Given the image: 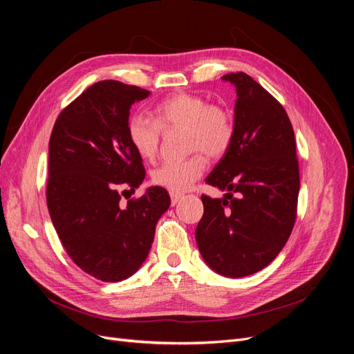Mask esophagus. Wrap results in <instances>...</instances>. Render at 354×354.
<instances>
[{
  "label": "esophagus",
  "instance_id": "obj_1",
  "mask_svg": "<svg viewBox=\"0 0 354 354\" xmlns=\"http://www.w3.org/2000/svg\"><path fill=\"white\" fill-rule=\"evenodd\" d=\"M169 198H171V203L176 205V203H178L180 199L183 198V194H177V192H169Z\"/></svg>",
  "mask_w": 354,
  "mask_h": 354
}]
</instances>
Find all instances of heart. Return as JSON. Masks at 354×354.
Wrapping results in <instances>:
<instances>
[{
  "instance_id": "b5f03b06",
  "label": "heart",
  "mask_w": 354,
  "mask_h": 354,
  "mask_svg": "<svg viewBox=\"0 0 354 354\" xmlns=\"http://www.w3.org/2000/svg\"><path fill=\"white\" fill-rule=\"evenodd\" d=\"M183 127L189 151L185 159H169L155 168L152 181L169 192H185L201 177L209 158H221L229 152L234 138V122L230 112L220 104L192 93H176L156 104L153 118L134 113L127 121V136L138 156L151 160L156 156L162 130Z\"/></svg>"
}]
</instances>
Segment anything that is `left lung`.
Segmentation results:
<instances>
[{
	"label": "left lung",
	"mask_w": 354,
	"mask_h": 354,
	"mask_svg": "<svg viewBox=\"0 0 354 354\" xmlns=\"http://www.w3.org/2000/svg\"><path fill=\"white\" fill-rule=\"evenodd\" d=\"M223 80L236 87L234 138L205 181L229 194L223 199L201 196L203 216L195 234L212 270L242 277L270 264L289 239L299 169L283 106L243 72L226 73Z\"/></svg>",
	"instance_id": "obj_1"
}]
</instances>
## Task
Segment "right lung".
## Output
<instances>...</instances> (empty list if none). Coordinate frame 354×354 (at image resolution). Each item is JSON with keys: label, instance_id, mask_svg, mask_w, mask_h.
<instances>
[{"label": "right lung", "instance_id": "right-lung-1", "mask_svg": "<svg viewBox=\"0 0 354 354\" xmlns=\"http://www.w3.org/2000/svg\"><path fill=\"white\" fill-rule=\"evenodd\" d=\"M149 94L113 80L95 82L60 112L50 136L46 198L53 226L72 261L103 282L138 270L171 203L158 186L121 202L146 176L127 121L133 103Z\"/></svg>", "mask_w": 354, "mask_h": 354}]
</instances>
